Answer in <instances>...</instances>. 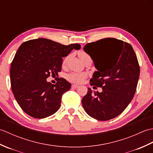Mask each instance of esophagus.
I'll list each match as a JSON object with an SVG mask.
<instances>
[{
    "label": "esophagus",
    "instance_id": "obj_1",
    "mask_svg": "<svg viewBox=\"0 0 153 153\" xmlns=\"http://www.w3.org/2000/svg\"><path fill=\"white\" fill-rule=\"evenodd\" d=\"M78 87H79V86L77 85H76V84H73V85H71V87H72L73 89H77Z\"/></svg>",
    "mask_w": 153,
    "mask_h": 153
}]
</instances>
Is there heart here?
Masks as SVG:
<instances>
[{
  "label": "heart",
  "instance_id": "heart-1",
  "mask_svg": "<svg viewBox=\"0 0 153 153\" xmlns=\"http://www.w3.org/2000/svg\"><path fill=\"white\" fill-rule=\"evenodd\" d=\"M78 55L82 61L85 60V58L89 57V55L83 51H79L78 53ZM68 58H69V56H67L64 58L63 62H62L63 65H65L67 63ZM86 76H87V75L85 73L72 72V73H70L68 75L67 79L68 81H70V82H71L76 83H80L83 82V79L86 77Z\"/></svg>",
  "mask_w": 153,
  "mask_h": 153
}]
</instances>
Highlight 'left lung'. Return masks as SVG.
<instances>
[{"label": "left lung", "instance_id": "left-lung-1", "mask_svg": "<svg viewBox=\"0 0 153 153\" xmlns=\"http://www.w3.org/2000/svg\"><path fill=\"white\" fill-rule=\"evenodd\" d=\"M83 49L97 70L90 85L102 89L92 93L88 88L82 100L83 108L100 121L114 118L130 103L137 89L140 68L135 51L130 44L115 38L87 43Z\"/></svg>", "mask_w": 153, "mask_h": 153}]
</instances>
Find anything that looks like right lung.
<instances>
[{"label":"right lung","mask_w":153,"mask_h":153,"mask_svg":"<svg viewBox=\"0 0 153 153\" xmlns=\"http://www.w3.org/2000/svg\"><path fill=\"white\" fill-rule=\"evenodd\" d=\"M79 44L62 45L45 38L23 43L11 63L10 83L16 101L33 118H45L59 109L62 96L71 84L58 77L56 84L47 82L61 71L62 57Z\"/></svg>","instance_id":"1"}]
</instances>
